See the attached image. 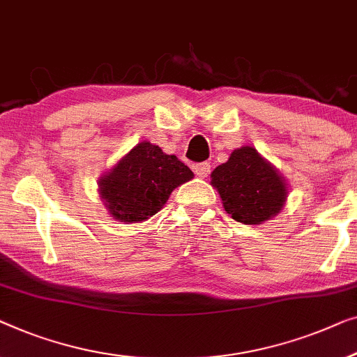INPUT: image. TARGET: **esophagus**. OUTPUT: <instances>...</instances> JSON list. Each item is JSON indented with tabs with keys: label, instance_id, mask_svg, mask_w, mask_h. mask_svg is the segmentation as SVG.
I'll list each match as a JSON object with an SVG mask.
<instances>
[{
	"label": "esophagus",
	"instance_id": "34e87169",
	"mask_svg": "<svg viewBox=\"0 0 357 357\" xmlns=\"http://www.w3.org/2000/svg\"><path fill=\"white\" fill-rule=\"evenodd\" d=\"M210 169H212V167H210V163H207V162L194 165V173L197 174L199 178H207L210 174Z\"/></svg>",
	"mask_w": 357,
	"mask_h": 357
}]
</instances>
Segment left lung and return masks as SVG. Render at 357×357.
<instances>
[{"label":"left lung","instance_id":"left-lung-1","mask_svg":"<svg viewBox=\"0 0 357 357\" xmlns=\"http://www.w3.org/2000/svg\"><path fill=\"white\" fill-rule=\"evenodd\" d=\"M210 178L227 213L244 225L273 218L288 197L284 178L249 145L233 150L228 162L215 168Z\"/></svg>","mask_w":357,"mask_h":357}]
</instances>
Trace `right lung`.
I'll return each instance as SVG.
<instances>
[{
  "label": "right lung",
  "instance_id": "add662e5",
  "mask_svg": "<svg viewBox=\"0 0 357 357\" xmlns=\"http://www.w3.org/2000/svg\"><path fill=\"white\" fill-rule=\"evenodd\" d=\"M192 178L176 155L163 153L158 145L144 140L98 179V192L114 220L140 223L162 210L173 190Z\"/></svg>",
  "mask_w": 357,
  "mask_h": 357
}]
</instances>
